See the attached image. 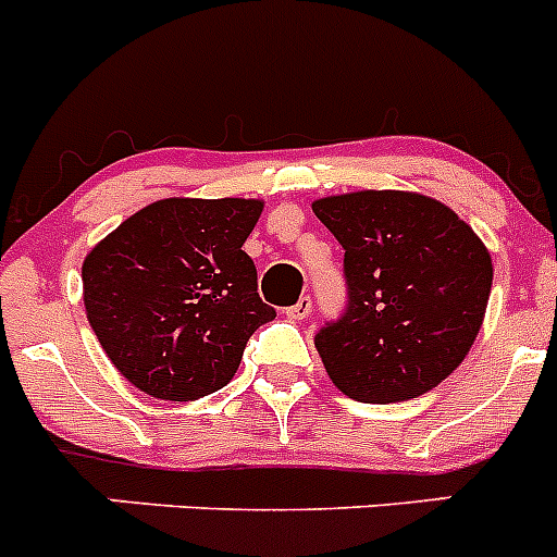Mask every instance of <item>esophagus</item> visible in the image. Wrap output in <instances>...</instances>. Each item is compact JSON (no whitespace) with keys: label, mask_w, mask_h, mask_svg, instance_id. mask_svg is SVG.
<instances>
[{"label":"esophagus","mask_w":557,"mask_h":557,"mask_svg":"<svg viewBox=\"0 0 557 557\" xmlns=\"http://www.w3.org/2000/svg\"><path fill=\"white\" fill-rule=\"evenodd\" d=\"M284 314H287L289 320H306V317L311 314V298H309V295H304V298H300L298 304L289 306V309L284 311Z\"/></svg>","instance_id":"esophagus-1"}]
</instances>
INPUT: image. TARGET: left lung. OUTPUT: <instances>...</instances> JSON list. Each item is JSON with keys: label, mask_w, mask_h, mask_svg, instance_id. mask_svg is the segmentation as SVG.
<instances>
[{"label": "left lung", "mask_w": 557, "mask_h": 557, "mask_svg": "<svg viewBox=\"0 0 557 557\" xmlns=\"http://www.w3.org/2000/svg\"><path fill=\"white\" fill-rule=\"evenodd\" d=\"M311 208L344 248L347 309L314 336L336 388L388 405L441 385L484 322L492 257L479 235L410 190H355Z\"/></svg>", "instance_id": "obj_1"}]
</instances>
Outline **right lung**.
<instances>
[{"instance_id":"right-lung-1","label":"right lung","mask_w":557,"mask_h":557,"mask_svg":"<svg viewBox=\"0 0 557 557\" xmlns=\"http://www.w3.org/2000/svg\"><path fill=\"white\" fill-rule=\"evenodd\" d=\"M259 215V199L174 196L141 208L87 253V320L128 383L190 401L235 377L251 333L275 317L243 251Z\"/></svg>"}]
</instances>
